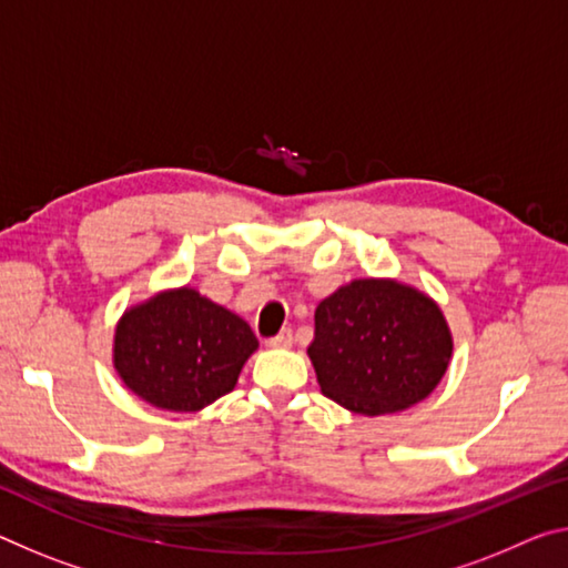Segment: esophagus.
Wrapping results in <instances>:
<instances>
[{
    "mask_svg": "<svg viewBox=\"0 0 568 568\" xmlns=\"http://www.w3.org/2000/svg\"><path fill=\"white\" fill-rule=\"evenodd\" d=\"M267 346L270 348H291L293 346V331L291 328H283L275 338L267 341Z\"/></svg>",
    "mask_w": 568,
    "mask_h": 568,
    "instance_id": "obj_1",
    "label": "esophagus"
}]
</instances>
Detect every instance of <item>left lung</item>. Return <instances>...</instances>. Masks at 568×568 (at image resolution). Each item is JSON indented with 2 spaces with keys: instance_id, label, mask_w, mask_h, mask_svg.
I'll return each instance as SVG.
<instances>
[{
  "instance_id": "8db88e82",
  "label": "left lung",
  "mask_w": 568,
  "mask_h": 568,
  "mask_svg": "<svg viewBox=\"0 0 568 568\" xmlns=\"http://www.w3.org/2000/svg\"><path fill=\"white\" fill-rule=\"evenodd\" d=\"M308 356L328 399L382 417L437 389L453 358V333L443 308L419 287L358 277L318 303Z\"/></svg>"
}]
</instances>
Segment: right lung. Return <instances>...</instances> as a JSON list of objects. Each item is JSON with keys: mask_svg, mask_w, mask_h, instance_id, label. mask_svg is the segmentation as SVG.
<instances>
[{"mask_svg": "<svg viewBox=\"0 0 568 568\" xmlns=\"http://www.w3.org/2000/svg\"><path fill=\"white\" fill-rule=\"evenodd\" d=\"M257 338L247 321L194 287H169L123 311L113 368L151 407L200 412L235 389Z\"/></svg>", "mask_w": 568, "mask_h": 568, "instance_id": "right-lung-1", "label": "right lung"}]
</instances>
